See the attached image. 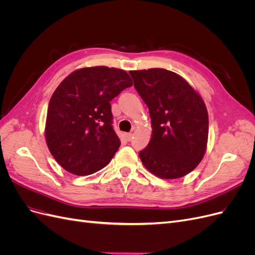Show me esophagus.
I'll return each instance as SVG.
<instances>
[{"instance_id": "esophagus-1", "label": "esophagus", "mask_w": 255, "mask_h": 255, "mask_svg": "<svg viewBox=\"0 0 255 255\" xmlns=\"http://www.w3.org/2000/svg\"><path fill=\"white\" fill-rule=\"evenodd\" d=\"M132 137H133V134H132V133H127V134H126V138H127L128 141H129L130 139H132Z\"/></svg>"}]
</instances>
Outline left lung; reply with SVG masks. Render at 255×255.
<instances>
[{
    "instance_id": "obj_1",
    "label": "left lung",
    "mask_w": 255,
    "mask_h": 255,
    "mask_svg": "<svg viewBox=\"0 0 255 255\" xmlns=\"http://www.w3.org/2000/svg\"><path fill=\"white\" fill-rule=\"evenodd\" d=\"M129 74L151 117V140L139 152L143 166L161 179L186 175L206 151L208 115L201 96L182 76L166 69Z\"/></svg>"
}]
</instances>
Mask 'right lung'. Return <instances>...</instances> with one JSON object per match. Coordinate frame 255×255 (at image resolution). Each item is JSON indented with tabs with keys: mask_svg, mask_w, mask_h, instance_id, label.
Instances as JSON below:
<instances>
[{
	"mask_svg": "<svg viewBox=\"0 0 255 255\" xmlns=\"http://www.w3.org/2000/svg\"><path fill=\"white\" fill-rule=\"evenodd\" d=\"M133 85L121 69L82 68L61 82L51 97L45 140L57 163L75 175L101 170L121 144L113 128L111 101Z\"/></svg>",
	"mask_w": 255,
	"mask_h": 255,
	"instance_id": "right-lung-1",
	"label": "right lung"
}]
</instances>
